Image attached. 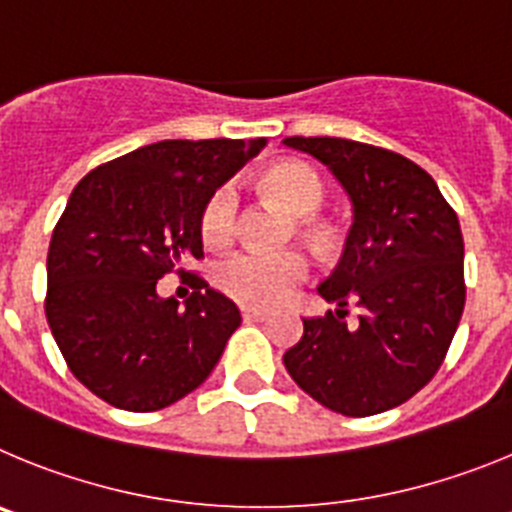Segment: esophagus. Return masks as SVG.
I'll return each mask as SVG.
<instances>
[{"instance_id":"34e87169","label":"esophagus","mask_w":512,"mask_h":512,"mask_svg":"<svg viewBox=\"0 0 512 512\" xmlns=\"http://www.w3.org/2000/svg\"><path fill=\"white\" fill-rule=\"evenodd\" d=\"M242 319L245 321H267L270 319V311H265V308L242 306Z\"/></svg>"}]
</instances>
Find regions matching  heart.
Returning <instances> with one entry per match:
<instances>
[{
    "mask_svg": "<svg viewBox=\"0 0 512 512\" xmlns=\"http://www.w3.org/2000/svg\"><path fill=\"white\" fill-rule=\"evenodd\" d=\"M262 188L296 216L319 211L326 201V188L319 173L303 163H280L265 170ZM239 199L232 183H224L206 199L199 216V232L209 247L229 245L237 234ZM301 227L311 232L308 219ZM316 237V234H313ZM306 257L298 250H239L216 265V283L224 293L250 306H273L296 283L306 278Z\"/></svg>",
    "mask_w": 512,
    "mask_h": 512,
    "instance_id": "b5f03b06",
    "label": "heart"
}]
</instances>
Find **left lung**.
<instances>
[{"label": "left lung", "mask_w": 512, "mask_h": 512, "mask_svg": "<svg viewBox=\"0 0 512 512\" xmlns=\"http://www.w3.org/2000/svg\"><path fill=\"white\" fill-rule=\"evenodd\" d=\"M342 183L354 209L344 255L319 285L336 311L303 319L283 354L303 393L342 416L390 411L444 362L464 311V239L457 211L421 165L342 137H285ZM352 300L363 311L347 320Z\"/></svg>", "instance_id": "left-lung-1"}]
</instances>
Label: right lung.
<instances>
[{
  "instance_id": "1",
  "label": "right lung",
  "mask_w": 512,
  "mask_h": 512,
  "mask_svg": "<svg viewBox=\"0 0 512 512\" xmlns=\"http://www.w3.org/2000/svg\"><path fill=\"white\" fill-rule=\"evenodd\" d=\"M265 147L257 140H163L78 181L53 229L45 316L81 385L122 411H160L196 390L242 316L193 275L186 306L158 280L204 257L211 191Z\"/></svg>"
}]
</instances>
